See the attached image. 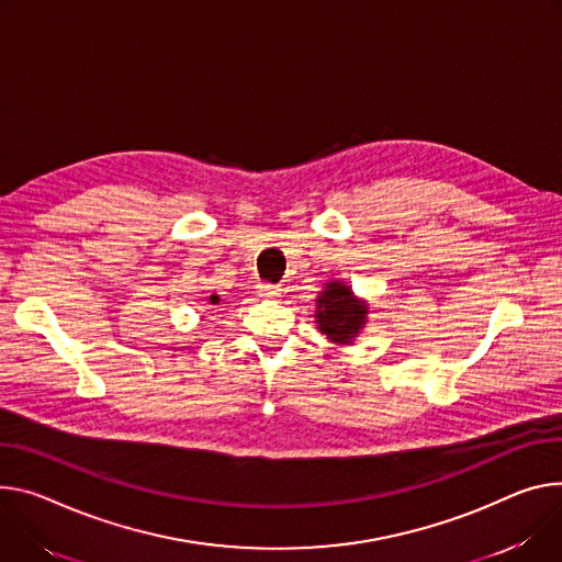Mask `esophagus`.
<instances>
[{"label":"esophagus","instance_id":"34e87169","mask_svg":"<svg viewBox=\"0 0 562 562\" xmlns=\"http://www.w3.org/2000/svg\"><path fill=\"white\" fill-rule=\"evenodd\" d=\"M258 291H260V295H262V297H278L282 289H280V286H276V284L262 282V284H258Z\"/></svg>","mask_w":562,"mask_h":562}]
</instances>
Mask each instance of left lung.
<instances>
[{
    "instance_id": "1",
    "label": "left lung",
    "mask_w": 562,
    "mask_h": 562,
    "mask_svg": "<svg viewBox=\"0 0 562 562\" xmlns=\"http://www.w3.org/2000/svg\"><path fill=\"white\" fill-rule=\"evenodd\" d=\"M318 302V327L334 342H349L366 323V304H356L351 289L340 282H329Z\"/></svg>"
}]
</instances>
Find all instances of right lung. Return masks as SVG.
Returning <instances> with one entry per match:
<instances>
[{"label": "right lung", "mask_w": 562, "mask_h": 562, "mask_svg": "<svg viewBox=\"0 0 562 562\" xmlns=\"http://www.w3.org/2000/svg\"><path fill=\"white\" fill-rule=\"evenodd\" d=\"M220 302V297L217 295H211V304H217Z\"/></svg>", "instance_id": "obj_1"}]
</instances>
